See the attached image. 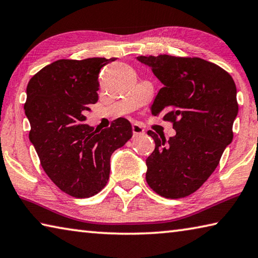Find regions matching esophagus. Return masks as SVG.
Listing matches in <instances>:
<instances>
[{
    "instance_id": "obj_1",
    "label": "esophagus",
    "mask_w": 258,
    "mask_h": 258,
    "mask_svg": "<svg viewBox=\"0 0 258 258\" xmlns=\"http://www.w3.org/2000/svg\"><path fill=\"white\" fill-rule=\"evenodd\" d=\"M132 131H133V137H140V135H143L146 133L145 128H143L142 126L139 125V124H133L132 125Z\"/></svg>"
}]
</instances>
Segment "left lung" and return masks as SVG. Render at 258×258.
<instances>
[{"mask_svg":"<svg viewBox=\"0 0 258 258\" xmlns=\"http://www.w3.org/2000/svg\"><path fill=\"white\" fill-rule=\"evenodd\" d=\"M138 60L164 85L151 113L164 115L176 131L168 140L148 131L156 147L146 160L147 182L161 197H186L207 181L232 142L237 87L229 73L200 58L160 54Z\"/></svg>","mask_w":258,"mask_h":258,"instance_id":"left-lung-1","label":"left lung"}]
</instances>
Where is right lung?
<instances>
[{"label": "right lung", "mask_w": 258, "mask_h": 258, "mask_svg": "<svg viewBox=\"0 0 258 258\" xmlns=\"http://www.w3.org/2000/svg\"><path fill=\"white\" fill-rule=\"evenodd\" d=\"M116 58L56 60L27 85L25 113L29 140L46 175L75 198H89L107 184L112 152L132 138L125 118L101 132L84 124L85 112L98 101L99 73Z\"/></svg>", "instance_id": "right-lung-1"}]
</instances>
